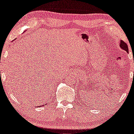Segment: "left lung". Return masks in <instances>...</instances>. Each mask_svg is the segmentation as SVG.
I'll return each instance as SVG.
<instances>
[{
    "label": "left lung",
    "mask_w": 134,
    "mask_h": 134,
    "mask_svg": "<svg viewBox=\"0 0 134 134\" xmlns=\"http://www.w3.org/2000/svg\"><path fill=\"white\" fill-rule=\"evenodd\" d=\"M120 46L121 48L122 49H123V50H125L127 52H129L128 46H127V44L125 43V42H124L123 41H122V40H121L120 43Z\"/></svg>",
    "instance_id": "left-lung-1"
}]
</instances>
